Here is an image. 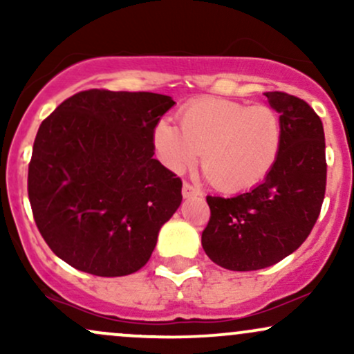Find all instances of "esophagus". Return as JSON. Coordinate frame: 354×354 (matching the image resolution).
I'll return each instance as SVG.
<instances>
[{
    "mask_svg": "<svg viewBox=\"0 0 354 354\" xmlns=\"http://www.w3.org/2000/svg\"><path fill=\"white\" fill-rule=\"evenodd\" d=\"M200 189L194 188L193 185H189V183H183V196L185 198H191V196H200Z\"/></svg>",
    "mask_w": 354,
    "mask_h": 354,
    "instance_id": "34e87169",
    "label": "esophagus"
}]
</instances>
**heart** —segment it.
Returning <instances> with one entry per match:
<instances>
[{"mask_svg":"<svg viewBox=\"0 0 354 354\" xmlns=\"http://www.w3.org/2000/svg\"><path fill=\"white\" fill-rule=\"evenodd\" d=\"M180 125L160 120L153 143L160 160L174 173L200 160L208 178L223 191L258 185L271 171L283 141L279 115L268 104L226 98H200L180 111Z\"/></svg>","mask_w":354,"mask_h":354,"instance_id":"obj_1","label":"heart"}]
</instances>
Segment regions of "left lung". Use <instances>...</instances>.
<instances>
[{
  "instance_id": "left-lung-1",
  "label": "left lung",
  "mask_w": 354,
  "mask_h": 354,
  "mask_svg": "<svg viewBox=\"0 0 354 354\" xmlns=\"http://www.w3.org/2000/svg\"><path fill=\"white\" fill-rule=\"evenodd\" d=\"M279 113L283 141L265 181L233 198L206 196L211 216L201 245L231 271L273 266L298 250L319 216L326 191V153L319 116L306 101L265 93Z\"/></svg>"
}]
</instances>
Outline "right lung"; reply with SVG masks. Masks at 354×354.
I'll return each mask as SVG.
<instances>
[{
  "label": "right lung",
  "instance_id": "right-lung-1",
  "mask_svg": "<svg viewBox=\"0 0 354 354\" xmlns=\"http://www.w3.org/2000/svg\"><path fill=\"white\" fill-rule=\"evenodd\" d=\"M173 104L156 93L86 89L43 120L28 196L46 245L70 266L113 278L148 263L183 200L180 178L153 158L154 126Z\"/></svg>",
  "mask_w": 354,
  "mask_h": 354
}]
</instances>
